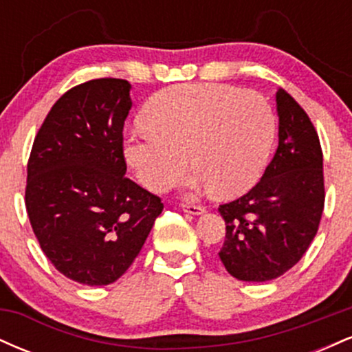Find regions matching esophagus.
<instances>
[{
	"label": "esophagus",
	"mask_w": 352,
	"mask_h": 352,
	"mask_svg": "<svg viewBox=\"0 0 352 352\" xmlns=\"http://www.w3.org/2000/svg\"><path fill=\"white\" fill-rule=\"evenodd\" d=\"M180 207L184 212L192 213V215H200V213L205 212V207H201V205H195V204H182Z\"/></svg>",
	"instance_id": "34e87169"
}]
</instances>
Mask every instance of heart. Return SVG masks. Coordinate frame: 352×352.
Masks as SVG:
<instances>
[{"mask_svg":"<svg viewBox=\"0 0 352 352\" xmlns=\"http://www.w3.org/2000/svg\"><path fill=\"white\" fill-rule=\"evenodd\" d=\"M145 131L125 140V160L152 192H164L188 162L190 187L233 197L260 179L276 119L263 96L223 84H179L157 92L142 112Z\"/></svg>","mask_w":352,"mask_h":352,"instance_id":"1","label":"heart"}]
</instances>
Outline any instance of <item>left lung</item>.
<instances>
[{"label":"left lung","mask_w":352,"mask_h":352,"mask_svg":"<svg viewBox=\"0 0 352 352\" xmlns=\"http://www.w3.org/2000/svg\"><path fill=\"white\" fill-rule=\"evenodd\" d=\"M280 142L263 177L240 199L218 207L227 225L218 252L241 281H270L292 270L318 233L324 208L319 137L309 116L278 89Z\"/></svg>","instance_id":"8db88e82"}]
</instances>
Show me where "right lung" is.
I'll list each match as a JSON object with an SVG mask.
<instances>
[{"instance_id":"obj_1","label":"right lung","mask_w":352,"mask_h":352,"mask_svg":"<svg viewBox=\"0 0 352 352\" xmlns=\"http://www.w3.org/2000/svg\"><path fill=\"white\" fill-rule=\"evenodd\" d=\"M131 84L100 78L56 100L31 148L24 201L47 260L80 285L106 286L135 260L164 204L125 177Z\"/></svg>"}]
</instances>
